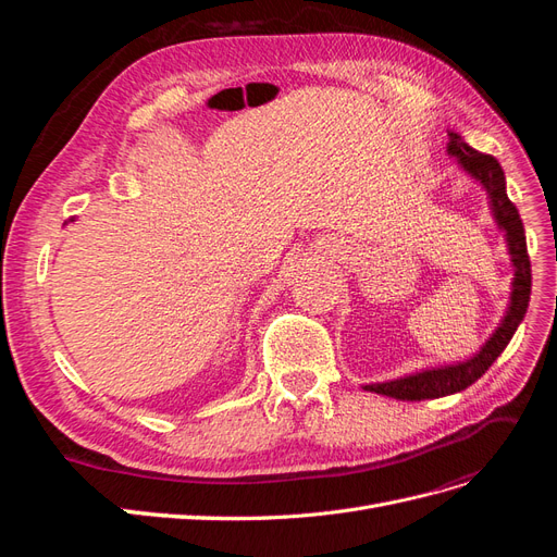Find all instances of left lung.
<instances>
[{"instance_id": "8db88e82", "label": "left lung", "mask_w": 557, "mask_h": 557, "mask_svg": "<svg viewBox=\"0 0 557 557\" xmlns=\"http://www.w3.org/2000/svg\"><path fill=\"white\" fill-rule=\"evenodd\" d=\"M448 153L453 158H458V164L462 170L469 176H474L485 188L487 197H491L493 215L499 230H504V237H507L511 262H513L511 305L507 315L502 320V325L495 330V334L485 342V346L471 360L425 369V372H418V374L395 379L387 383L364 385V391L369 393H379V395L407 399V401H420V399L446 397V395L465 391V387L479 381L487 372V367L502 356V350L509 346L511 336L518 330L520 320L525 318V311L530 305L532 269H530V256H528V244H525V227H522V221L518 215V209L513 207V201L507 197V181H504L502 164L493 156L479 153V150L465 144L460 134L455 132H448Z\"/></svg>"}]
</instances>
